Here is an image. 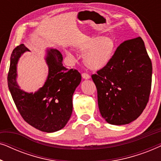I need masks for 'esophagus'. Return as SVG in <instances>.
I'll return each instance as SVG.
<instances>
[{"label":"esophagus","instance_id":"obj_1","mask_svg":"<svg viewBox=\"0 0 161 161\" xmlns=\"http://www.w3.org/2000/svg\"><path fill=\"white\" fill-rule=\"evenodd\" d=\"M82 78L83 79H89L90 75L89 74H87V73H86V72H84V73H82Z\"/></svg>","mask_w":161,"mask_h":161}]
</instances>
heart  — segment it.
Masks as SVG:
<instances>
[{"instance_id":"obj_1","label":"heart","mask_w":161,"mask_h":161,"mask_svg":"<svg viewBox=\"0 0 161 161\" xmlns=\"http://www.w3.org/2000/svg\"><path fill=\"white\" fill-rule=\"evenodd\" d=\"M117 45L111 36H97L85 39L77 45V49L83 55V62L89 69H100L113 58Z\"/></svg>"}]
</instances>
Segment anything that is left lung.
I'll use <instances>...</instances> for the list:
<instances>
[{
  "instance_id": "obj_1",
  "label": "left lung",
  "mask_w": 161,
  "mask_h": 161,
  "mask_svg": "<svg viewBox=\"0 0 161 161\" xmlns=\"http://www.w3.org/2000/svg\"><path fill=\"white\" fill-rule=\"evenodd\" d=\"M153 67L141 37L123 42L108 64L92 75L100 114L108 123L136 120L149 101Z\"/></svg>"
}]
</instances>
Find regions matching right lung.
<instances>
[{"instance_id": "right-lung-1", "label": "right lung", "mask_w": 161, "mask_h": 161, "mask_svg": "<svg viewBox=\"0 0 161 161\" xmlns=\"http://www.w3.org/2000/svg\"><path fill=\"white\" fill-rule=\"evenodd\" d=\"M30 51L23 44L13 50L7 80L13 100L22 117L32 127L53 133L67 125L72 113V95L81 81L77 69L65 68L58 50H47L48 75L45 84L35 93H28L17 84V64L22 54Z\"/></svg>"}]
</instances>
